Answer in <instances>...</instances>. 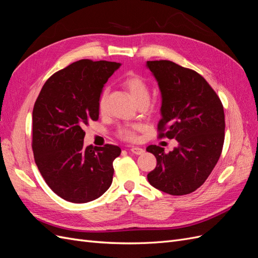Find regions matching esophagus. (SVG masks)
Segmentation results:
<instances>
[{
  "instance_id": "1",
  "label": "esophagus",
  "mask_w": 258,
  "mask_h": 258,
  "mask_svg": "<svg viewBox=\"0 0 258 258\" xmlns=\"http://www.w3.org/2000/svg\"><path fill=\"white\" fill-rule=\"evenodd\" d=\"M130 152H131L132 154H135V155H142L145 151L143 150L142 147L135 146V147H131V148H130Z\"/></svg>"
}]
</instances>
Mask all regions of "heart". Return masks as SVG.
Listing matches in <instances>:
<instances>
[{
  "label": "heart",
  "mask_w": 258,
  "mask_h": 258,
  "mask_svg": "<svg viewBox=\"0 0 258 258\" xmlns=\"http://www.w3.org/2000/svg\"><path fill=\"white\" fill-rule=\"evenodd\" d=\"M124 87H126L131 95L132 99L135 100L137 104L140 103H148L150 101V88H148L147 83L138 75H130L128 76L123 82ZM106 103H107V91L104 90L99 100V111L101 113H104L106 110ZM140 130L139 124H131V126L121 127L117 135L124 141L134 142L137 140V132Z\"/></svg>",
  "instance_id": "heart-1"
}]
</instances>
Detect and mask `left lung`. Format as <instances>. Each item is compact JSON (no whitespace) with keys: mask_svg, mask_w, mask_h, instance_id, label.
Here are the masks:
<instances>
[{"mask_svg":"<svg viewBox=\"0 0 258 258\" xmlns=\"http://www.w3.org/2000/svg\"><path fill=\"white\" fill-rule=\"evenodd\" d=\"M146 68L161 93L159 137L178 143L168 154L157 145L146 147L157 159L147 179L169 195L190 194L206 182L220 159L225 138L223 104L204 77L190 69L169 60L147 61Z\"/></svg>","mask_w":258,"mask_h":258,"instance_id":"1","label":"left lung"}]
</instances>
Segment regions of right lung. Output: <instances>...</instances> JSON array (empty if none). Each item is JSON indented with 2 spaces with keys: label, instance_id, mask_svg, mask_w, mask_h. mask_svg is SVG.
I'll return each instance as SVG.
<instances>
[{
  "label": "right lung",
  "instance_id": "1",
  "mask_svg": "<svg viewBox=\"0 0 258 258\" xmlns=\"http://www.w3.org/2000/svg\"><path fill=\"white\" fill-rule=\"evenodd\" d=\"M121 64L76 61L50 76L32 113V148L45 182L74 204L95 200L110 188L116 145L84 146V127L99 118V100L107 80Z\"/></svg>",
  "mask_w": 258,
  "mask_h": 258
}]
</instances>
